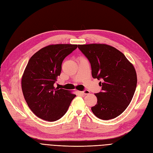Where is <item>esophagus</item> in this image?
<instances>
[{
	"mask_svg": "<svg viewBox=\"0 0 153 153\" xmlns=\"http://www.w3.org/2000/svg\"><path fill=\"white\" fill-rule=\"evenodd\" d=\"M80 93H82V95H89L90 94V91L87 90H85L82 91H80Z\"/></svg>",
	"mask_w": 153,
	"mask_h": 153,
	"instance_id": "esophagus-1",
	"label": "esophagus"
}]
</instances>
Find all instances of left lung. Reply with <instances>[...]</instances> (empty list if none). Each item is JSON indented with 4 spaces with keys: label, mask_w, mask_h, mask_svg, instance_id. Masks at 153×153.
<instances>
[{
    "label": "left lung",
    "mask_w": 153,
    "mask_h": 153,
    "mask_svg": "<svg viewBox=\"0 0 153 153\" xmlns=\"http://www.w3.org/2000/svg\"><path fill=\"white\" fill-rule=\"evenodd\" d=\"M78 48L91 64L93 78L101 80L93 113L103 120L114 119L125 111L134 97L137 82L134 67L124 54L107 44H84Z\"/></svg>",
    "instance_id": "8db88e82"
}]
</instances>
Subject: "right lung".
Masks as SVG:
<instances>
[{
	"mask_svg": "<svg viewBox=\"0 0 153 153\" xmlns=\"http://www.w3.org/2000/svg\"><path fill=\"white\" fill-rule=\"evenodd\" d=\"M77 48L75 44H55L42 48L30 58L22 79L23 95L37 117L55 121L67 112L76 95L54 87L62 63Z\"/></svg>",
	"mask_w": 153,
	"mask_h": 153,
	"instance_id": "add662e5",
	"label": "right lung"
}]
</instances>
